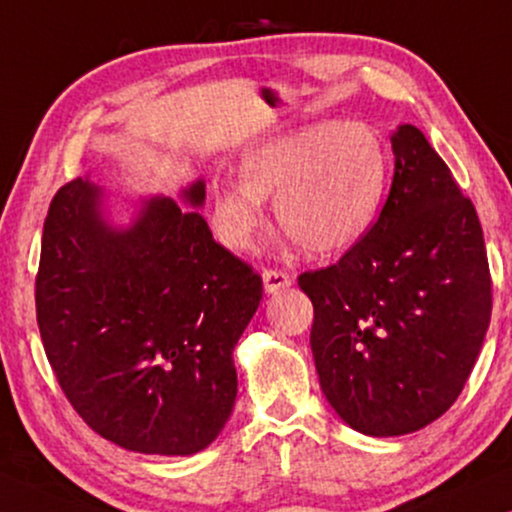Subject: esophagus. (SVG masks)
<instances>
[{"instance_id": "34e87169", "label": "esophagus", "mask_w": 512, "mask_h": 512, "mask_svg": "<svg viewBox=\"0 0 512 512\" xmlns=\"http://www.w3.org/2000/svg\"><path fill=\"white\" fill-rule=\"evenodd\" d=\"M291 284H293V277L286 275V272H282V270H265L263 272V289L268 296L289 289Z\"/></svg>"}]
</instances>
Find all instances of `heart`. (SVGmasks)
Instances as JSON below:
<instances>
[{
	"instance_id": "b5f03b06",
	"label": "heart",
	"mask_w": 512,
	"mask_h": 512,
	"mask_svg": "<svg viewBox=\"0 0 512 512\" xmlns=\"http://www.w3.org/2000/svg\"><path fill=\"white\" fill-rule=\"evenodd\" d=\"M242 181H219L212 226L226 247L249 251L275 198L279 228L314 256H340L366 240L389 184L384 139L366 123L317 121L242 153Z\"/></svg>"
}]
</instances>
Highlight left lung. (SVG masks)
I'll return each mask as SVG.
<instances>
[{
    "mask_svg": "<svg viewBox=\"0 0 512 512\" xmlns=\"http://www.w3.org/2000/svg\"><path fill=\"white\" fill-rule=\"evenodd\" d=\"M394 181L366 240L298 286L314 305L310 347L326 401L363 436L424 429L450 410L492 317L473 202L422 130L391 132Z\"/></svg>",
    "mask_w": 512,
    "mask_h": 512,
    "instance_id": "8db88e82",
    "label": "left lung"
}]
</instances>
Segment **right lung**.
Segmentation results:
<instances>
[{
  "mask_svg": "<svg viewBox=\"0 0 512 512\" xmlns=\"http://www.w3.org/2000/svg\"><path fill=\"white\" fill-rule=\"evenodd\" d=\"M202 207V179L172 200L118 198L79 177L48 209L41 340L74 410L123 450L188 457L233 412V352L263 282L214 242Z\"/></svg>",
  "mask_w": 512,
  "mask_h": 512,
  "instance_id": "right-lung-1",
  "label": "right lung"
}]
</instances>
